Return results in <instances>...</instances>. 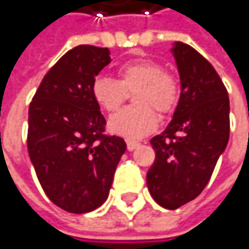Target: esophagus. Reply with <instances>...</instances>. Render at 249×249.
<instances>
[{
  "label": "esophagus",
  "mask_w": 249,
  "mask_h": 249,
  "mask_svg": "<svg viewBox=\"0 0 249 249\" xmlns=\"http://www.w3.org/2000/svg\"><path fill=\"white\" fill-rule=\"evenodd\" d=\"M140 146V143L139 142H134V140H128L127 142V149L128 151H134L136 148H139Z\"/></svg>",
  "instance_id": "34e87169"
}]
</instances>
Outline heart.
Masks as SVG:
<instances>
[{
	"label": "heart",
	"mask_w": 249,
	"mask_h": 249,
	"mask_svg": "<svg viewBox=\"0 0 249 249\" xmlns=\"http://www.w3.org/2000/svg\"><path fill=\"white\" fill-rule=\"evenodd\" d=\"M118 77L97 76L91 85L92 98L106 112L118 110L127 100L129 92L134 93V103L115 113L109 121L112 133L130 140L151 134L158 125V116L153 110L166 115L172 113L179 101V80L166 71L161 62L149 58H140L122 64Z\"/></svg>",
	"instance_id": "obj_1"
}]
</instances>
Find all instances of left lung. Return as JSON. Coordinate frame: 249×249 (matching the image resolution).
Instances as JSON below:
<instances>
[{
	"mask_svg": "<svg viewBox=\"0 0 249 249\" xmlns=\"http://www.w3.org/2000/svg\"><path fill=\"white\" fill-rule=\"evenodd\" d=\"M180 97L173 119L151 139L155 160L148 190L166 209H178L205 190L230 136V103L212 64L185 43H175Z\"/></svg>",
	"mask_w": 249,
	"mask_h": 249,
	"instance_id": "1",
	"label": "left lung"
}]
</instances>
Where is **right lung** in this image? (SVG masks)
<instances>
[{"mask_svg": "<svg viewBox=\"0 0 249 249\" xmlns=\"http://www.w3.org/2000/svg\"><path fill=\"white\" fill-rule=\"evenodd\" d=\"M110 62L107 47H73L46 73L28 112V154L46 196L58 208L85 213L109 196L127 145L104 134L106 119L91 94Z\"/></svg>", "mask_w": 249, "mask_h": 249, "instance_id": "add662e5", "label": "right lung"}]
</instances>
